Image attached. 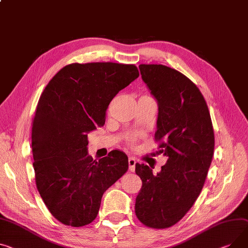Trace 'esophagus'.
<instances>
[{
  "mask_svg": "<svg viewBox=\"0 0 248 248\" xmlns=\"http://www.w3.org/2000/svg\"><path fill=\"white\" fill-rule=\"evenodd\" d=\"M136 159L134 157H128V169L130 171H135L136 168Z\"/></svg>",
  "mask_w": 248,
  "mask_h": 248,
  "instance_id": "34e87169",
  "label": "esophagus"
}]
</instances>
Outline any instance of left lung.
Returning <instances> with one entry per match:
<instances>
[{"mask_svg":"<svg viewBox=\"0 0 248 248\" xmlns=\"http://www.w3.org/2000/svg\"><path fill=\"white\" fill-rule=\"evenodd\" d=\"M142 80L158 105L155 140L168 161L154 174L136 164L142 186L136 200L137 217L152 228L177 223L199 197L214 151V133L206 102L193 82L163 64H140Z\"/></svg>","mask_w":248,"mask_h":248,"instance_id":"1","label":"left lung"}]
</instances>
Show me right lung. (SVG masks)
I'll return each mask as SVG.
<instances>
[{"instance_id":"obj_1","label":"right lung","mask_w":248,"mask_h":248,"mask_svg":"<svg viewBox=\"0 0 248 248\" xmlns=\"http://www.w3.org/2000/svg\"><path fill=\"white\" fill-rule=\"evenodd\" d=\"M139 76L135 64L75 62L42 93L31 126L32 166L42 200L62 224L93 221L104 192L126 172L128 159L121 151L93 160L88 134L105 124L112 98Z\"/></svg>"}]
</instances>
